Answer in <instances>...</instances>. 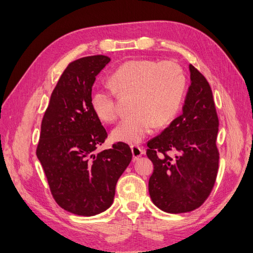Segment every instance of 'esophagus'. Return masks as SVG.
Segmentation results:
<instances>
[{
	"instance_id": "1",
	"label": "esophagus",
	"mask_w": 253,
	"mask_h": 253,
	"mask_svg": "<svg viewBox=\"0 0 253 253\" xmlns=\"http://www.w3.org/2000/svg\"><path fill=\"white\" fill-rule=\"evenodd\" d=\"M131 151H132V160L133 161L138 160V158H140L144 153L143 149L137 145H131Z\"/></svg>"
}]
</instances>
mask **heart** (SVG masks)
Wrapping results in <instances>:
<instances>
[{"instance_id":"obj_1","label":"heart","mask_w":253,"mask_h":253,"mask_svg":"<svg viewBox=\"0 0 253 253\" xmlns=\"http://www.w3.org/2000/svg\"><path fill=\"white\" fill-rule=\"evenodd\" d=\"M110 86L92 89L90 104L95 115L105 122L118 117L116 92L131 93L133 110L113 129L112 137L125 143H140L156 126L172 120L180 110L186 91L182 67L172 61L134 60L124 63L111 73Z\"/></svg>"}]
</instances>
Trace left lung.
<instances>
[{
  "instance_id": "8db88e82",
  "label": "left lung",
  "mask_w": 253,
  "mask_h": 253,
  "mask_svg": "<svg viewBox=\"0 0 253 253\" xmlns=\"http://www.w3.org/2000/svg\"><path fill=\"white\" fill-rule=\"evenodd\" d=\"M189 69L191 85L183 113L148 141L146 150L154 166L150 198L168 213L202 206L213 189L218 169V117L212 90L197 68L190 65Z\"/></svg>"
}]
</instances>
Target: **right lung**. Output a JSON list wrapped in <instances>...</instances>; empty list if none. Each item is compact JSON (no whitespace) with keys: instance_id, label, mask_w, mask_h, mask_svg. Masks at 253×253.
<instances>
[{"instance_id":"1","label":"right lung","mask_w":253,"mask_h":253,"mask_svg":"<svg viewBox=\"0 0 253 253\" xmlns=\"http://www.w3.org/2000/svg\"><path fill=\"white\" fill-rule=\"evenodd\" d=\"M110 62L91 55L68 64L54 87L41 125L37 157L54 201L83 216L108 209L116 185L132 159L126 143L96 152L108 134L93 111L95 77Z\"/></svg>"}]
</instances>
